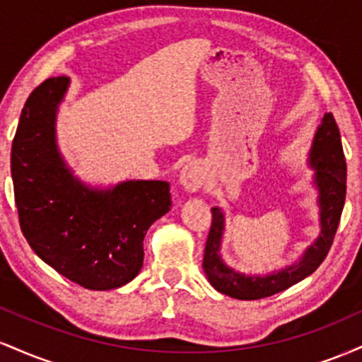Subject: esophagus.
<instances>
[{
  "label": "esophagus",
  "instance_id": "1",
  "mask_svg": "<svg viewBox=\"0 0 362 362\" xmlns=\"http://www.w3.org/2000/svg\"><path fill=\"white\" fill-rule=\"evenodd\" d=\"M204 180L206 172L199 163L185 165V167L180 170V177H178V182L184 185L187 192H197V190L204 185Z\"/></svg>",
  "mask_w": 362,
  "mask_h": 362
}]
</instances>
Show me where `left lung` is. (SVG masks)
Masks as SVG:
<instances>
[{
    "instance_id": "obj_1",
    "label": "left lung",
    "mask_w": 362,
    "mask_h": 362,
    "mask_svg": "<svg viewBox=\"0 0 362 362\" xmlns=\"http://www.w3.org/2000/svg\"><path fill=\"white\" fill-rule=\"evenodd\" d=\"M308 165L315 170L313 184L318 189L320 231L313 245L306 248L298 264L284 267L267 276H245L228 267L221 259V240L224 231V214L219 207H213V223L206 242L202 267L211 286L219 293L235 300H260L291 288L313 274L325 260L334 236L337 233L340 214L346 202L347 165L344 156L340 132L334 115L328 112L318 126L308 155Z\"/></svg>"
}]
</instances>
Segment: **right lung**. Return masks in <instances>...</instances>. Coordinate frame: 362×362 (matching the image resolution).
Instances as JSON below:
<instances>
[{
  "label": "right lung",
  "instance_id": "add662e5",
  "mask_svg": "<svg viewBox=\"0 0 362 362\" xmlns=\"http://www.w3.org/2000/svg\"><path fill=\"white\" fill-rule=\"evenodd\" d=\"M69 78L32 91L11 144L20 228L45 264L86 289L127 284L143 267V240L172 207L170 184L127 180L93 189L73 175L56 143V114Z\"/></svg>",
  "mask_w": 362,
  "mask_h": 362
}]
</instances>
